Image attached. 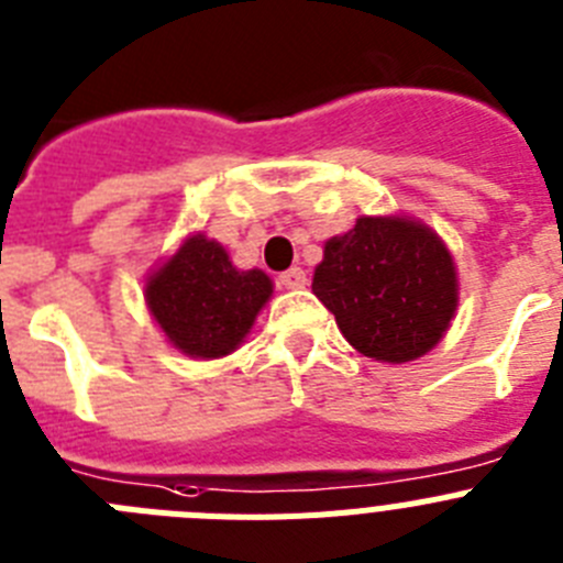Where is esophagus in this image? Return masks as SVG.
Returning a JSON list of instances; mask_svg holds the SVG:
<instances>
[{
	"label": "esophagus",
	"mask_w": 563,
	"mask_h": 563,
	"mask_svg": "<svg viewBox=\"0 0 563 563\" xmlns=\"http://www.w3.org/2000/svg\"><path fill=\"white\" fill-rule=\"evenodd\" d=\"M278 285L287 287V290H301L307 285V273L301 267H290L278 276Z\"/></svg>",
	"instance_id": "34e87169"
}]
</instances>
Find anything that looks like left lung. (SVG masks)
I'll list each match as a JSON object with an SVG mask.
<instances>
[{
	"label": "left lung",
	"instance_id": "8db88e82",
	"mask_svg": "<svg viewBox=\"0 0 563 563\" xmlns=\"http://www.w3.org/2000/svg\"><path fill=\"white\" fill-rule=\"evenodd\" d=\"M312 292L361 355L409 363L429 355L449 332L460 278L449 245L426 222L363 213L350 231L324 242Z\"/></svg>",
	"mask_w": 563,
	"mask_h": 563
}]
</instances>
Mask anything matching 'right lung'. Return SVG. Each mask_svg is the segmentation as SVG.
Returning a JSON list of instances; mask_svg holds the SVG:
<instances>
[{"label": "right lung", "instance_id": "add662e5", "mask_svg": "<svg viewBox=\"0 0 563 563\" xmlns=\"http://www.w3.org/2000/svg\"><path fill=\"white\" fill-rule=\"evenodd\" d=\"M273 296L265 271H239L225 247L191 233L146 276L143 298L174 350L197 361L236 352Z\"/></svg>", "mask_w": 563, "mask_h": 563}]
</instances>
